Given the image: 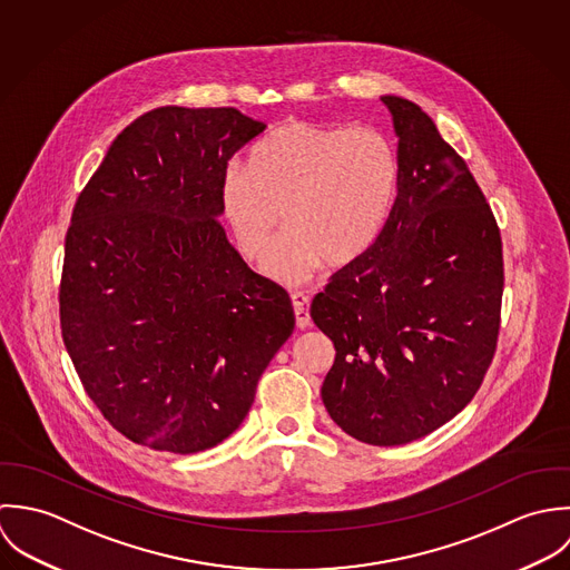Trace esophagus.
<instances>
[{
	"instance_id": "obj_1",
	"label": "esophagus",
	"mask_w": 570,
	"mask_h": 570,
	"mask_svg": "<svg viewBox=\"0 0 570 570\" xmlns=\"http://www.w3.org/2000/svg\"><path fill=\"white\" fill-rule=\"evenodd\" d=\"M293 299V308H295V322H297V328H308L311 326V297L304 295V293H293L291 295Z\"/></svg>"
}]
</instances>
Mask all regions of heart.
<instances>
[{"mask_svg": "<svg viewBox=\"0 0 570 570\" xmlns=\"http://www.w3.org/2000/svg\"><path fill=\"white\" fill-rule=\"evenodd\" d=\"M399 189V154L372 125L293 120L259 142L250 167H228L220 203L239 250L264 259L284 218L291 230L264 273L304 284L328 262H358L379 239Z\"/></svg>", "mask_w": 570, "mask_h": 570, "instance_id": "1", "label": "heart"}]
</instances>
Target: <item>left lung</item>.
<instances>
[{
  "label": "left lung",
  "instance_id": "1",
  "mask_svg": "<svg viewBox=\"0 0 570 570\" xmlns=\"http://www.w3.org/2000/svg\"><path fill=\"white\" fill-rule=\"evenodd\" d=\"M399 189L374 246L315 295L335 343L322 401L352 439L392 448L439 430L473 399L493 358L502 239L464 160L416 104L385 95Z\"/></svg>",
  "mask_w": 570,
  "mask_h": 570
}]
</instances>
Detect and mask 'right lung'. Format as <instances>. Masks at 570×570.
I'll return each instance as SVG.
<instances>
[{"label":"right lung","instance_id":"1","mask_svg":"<svg viewBox=\"0 0 570 570\" xmlns=\"http://www.w3.org/2000/svg\"><path fill=\"white\" fill-rule=\"evenodd\" d=\"M266 122L235 108H158L129 122L66 235L61 333L110 425L169 454L216 448L246 419L291 337L288 293L227 239L220 183Z\"/></svg>","mask_w":570,"mask_h":570}]
</instances>
